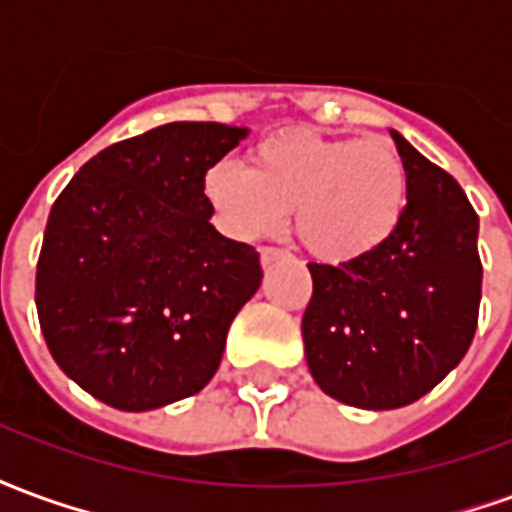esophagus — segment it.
<instances>
[{
	"mask_svg": "<svg viewBox=\"0 0 512 512\" xmlns=\"http://www.w3.org/2000/svg\"><path fill=\"white\" fill-rule=\"evenodd\" d=\"M282 255H285V252H282L279 246H263V249H260V263H263V268H268L271 263H277Z\"/></svg>",
	"mask_w": 512,
	"mask_h": 512,
	"instance_id": "34e87169",
	"label": "esophagus"
}]
</instances>
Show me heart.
<instances>
[{"mask_svg":"<svg viewBox=\"0 0 512 512\" xmlns=\"http://www.w3.org/2000/svg\"><path fill=\"white\" fill-rule=\"evenodd\" d=\"M406 197V164L392 142L301 128L260 139L246 167L222 158L202 172V200L222 233L252 241L293 211L296 238L326 263L376 252L403 219Z\"/></svg>","mask_w":512,"mask_h":512,"instance_id":"1","label":"heart"}]
</instances>
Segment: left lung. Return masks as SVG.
I'll return each mask as SVG.
<instances>
[{
  "label": "left lung",
  "instance_id": "8db88e82",
  "mask_svg": "<svg viewBox=\"0 0 512 512\" xmlns=\"http://www.w3.org/2000/svg\"><path fill=\"white\" fill-rule=\"evenodd\" d=\"M395 136L408 197L395 233L340 266L310 263L304 354L326 395L356 408H400L458 365L477 332L480 219L450 172Z\"/></svg>",
  "mask_w": 512,
  "mask_h": 512
}]
</instances>
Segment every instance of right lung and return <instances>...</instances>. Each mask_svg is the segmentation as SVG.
Returning a JSON list of instances; mask_svg holds the SVG:
<instances>
[{
  "instance_id": "obj_1",
  "label": "right lung",
  "mask_w": 512,
  "mask_h": 512,
  "mask_svg": "<svg viewBox=\"0 0 512 512\" xmlns=\"http://www.w3.org/2000/svg\"><path fill=\"white\" fill-rule=\"evenodd\" d=\"M246 128L167 123L104 147L54 202L35 304L54 362L120 411L200 392L263 279L255 246L216 233L202 172Z\"/></svg>"
}]
</instances>
